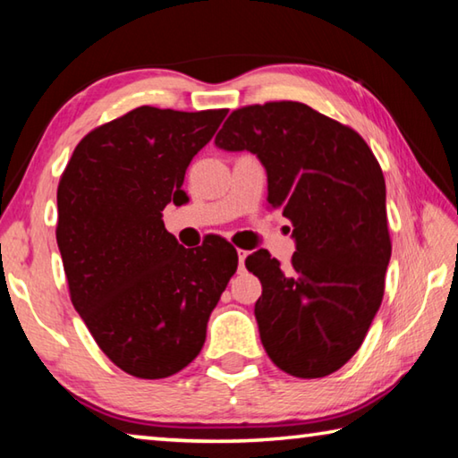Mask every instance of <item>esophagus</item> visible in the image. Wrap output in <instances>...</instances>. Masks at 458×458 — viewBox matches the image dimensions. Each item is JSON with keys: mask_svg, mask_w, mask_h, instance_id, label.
<instances>
[{"mask_svg": "<svg viewBox=\"0 0 458 458\" xmlns=\"http://www.w3.org/2000/svg\"><path fill=\"white\" fill-rule=\"evenodd\" d=\"M236 254H238V268L244 270V260H246V257H248V252L242 250V248H238Z\"/></svg>", "mask_w": 458, "mask_h": 458, "instance_id": "1", "label": "esophagus"}]
</instances>
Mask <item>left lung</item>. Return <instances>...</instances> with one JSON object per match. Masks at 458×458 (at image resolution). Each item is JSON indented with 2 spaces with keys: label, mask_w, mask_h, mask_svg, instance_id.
<instances>
[{
  "label": "left lung",
  "mask_w": 458,
  "mask_h": 458,
  "mask_svg": "<svg viewBox=\"0 0 458 458\" xmlns=\"http://www.w3.org/2000/svg\"><path fill=\"white\" fill-rule=\"evenodd\" d=\"M214 143L257 155L268 204L293 222L289 270L267 250L246 259L262 284L254 305L262 347L294 377L333 374L382 305L392 254L374 153L353 129L293 100L238 108Z\"/></svg>",
  "instance_id": "8db88e82"
}]
</instances>
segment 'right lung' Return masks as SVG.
<instances>
[{"label":"right lung","mask_w":458,"mask_h":458,"mask_svg":"<svg viewBox=\"0 0 458 458\" xmlns=\"http://www.w3.org/2000/svg\"><path fill=\"white\" fill-rule=\"evenodd\" d=\"M228 111L139 106L76 145L58 185L56 242L76 313L114 366L174 376L196 360L238 254L183 248L161 212L183 204L185 169Z\"/></svg>","instance_id":"right-lung-1"}]
</instances>
